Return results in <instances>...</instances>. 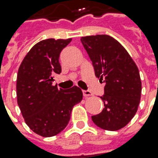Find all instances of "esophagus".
I'll list each match as a JSON object with an SVG mask.
<instances>
[{
  "mask_svg": "<svg viewBox=\"0 0 158 158\" xmlns=\"http://www.w3.org/2000/svg\"><path fill=\"white\" fill-rule=\"evenodd\" d=\"M83 95H84V97H88V96H92L93 94L88 90H83Z\"/></svg>",
  "mask_w": 158,
  "mask_h": 158,
  "instance_id": "esophagus-1",
  "label": "esophagus"
}]
</instances>
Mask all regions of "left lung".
I'll use <instances>...</instances> for the list:
<instances>
[{
	"mask_svg": "<svg viewBox=\"0 0 158 158\" xmlns=\"http://www.w3.org/2000/svg\"><path fill=\"white\" fill-rule=\"evenodd\" d=\"M80 40L95 76L106 83L104 95L101 96L104 108L92 120L105 130H119L131 121L138 108L142 92L138 68L125 48L110 35H87Z\"/></svg>",
	"mask_w": 158,
	"mask_h": 158,
	"instance_id": "left-lung-1",
	"label": "left lung"
}]
</instances>
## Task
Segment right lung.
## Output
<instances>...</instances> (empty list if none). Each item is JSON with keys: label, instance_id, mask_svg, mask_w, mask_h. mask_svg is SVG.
<instances>
[{"label": "right lung", "instance_id": "1", "mask_svg": "<svg viewBox=\"0 0 158 158\" xmlns=\"http://www.w3.org/2000/svg\"><path fill=\"white\" fill-rule=\"evenodd\" d=\"M72 38H49L35 44L25 56L16 79L17 103L26 124L35 134L51 137L67 126L71 112L82 101L78 86L68 90L53 85V75L61 73L60 52Z\"/></svg>", "mask_w": 158, "mask_h": 158}]
</instances>
